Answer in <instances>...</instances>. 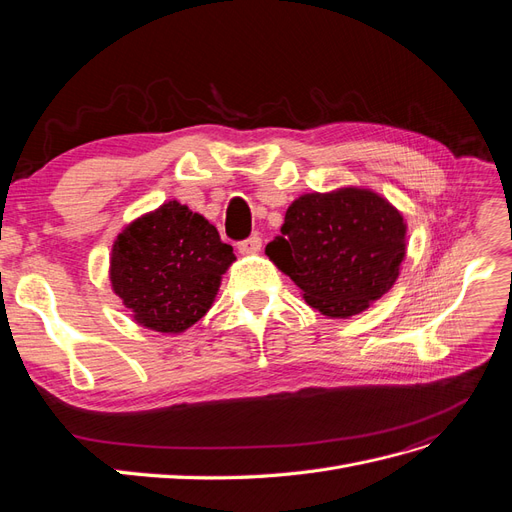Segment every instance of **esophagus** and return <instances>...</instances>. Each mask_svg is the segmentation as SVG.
I'll return each mask as SVG.
<instances>
[{
  "mask_svg": "<svg viewBox=\"0 0 512 512\" xmlns=\"http://www.w3.org/2000/svg\"><path fill=\"white\" fill-rule=\"evenodd\" d=\"M239 252L241 254H256V252H260V247H262V239L258 237V235H252V237H247V239H243V241H239Z\"/></svg>",
  "mask_w": 512,
  "mask_h": 512,
  "instance_id": "obj_1",
  "label": "esophagus"
}]
</instances>
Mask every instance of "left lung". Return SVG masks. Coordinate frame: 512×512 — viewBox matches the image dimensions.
Masks as SVG:
<instances>
[{"label": "left lung", "instance_id": "1", "mask_svg": "<svg viewBox=\"0 0 512 512\" xmlns=\"http://www.w3.org/2000/svg\"><path fill=\"white\" fill-rule=\"evenodd\" d=\"M401 213L369 190L305 194L288 207L267 256L329 318L361 314L391 290L406 254Z\"/></svg>", "mask_w": 512, "mask_h": 512}]
</instances>
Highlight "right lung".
<instances>
[{
  "label": "right lung",
  "instance_id": "add662e5",
  "mask_svg": "<svg viewBox=\"0 0 512 512\" xmlns=\"http://www.w3.org/2000/svg\"><path fill=\"white\" fill-rule=\"evenodd\" d=\"M232 260L213 224L170 200L117 237L111 282L136 322L181 333L209 312Z\"/></svg>",
  "mask_w": 512,
  "mask_h": 512
}]
</instances>
